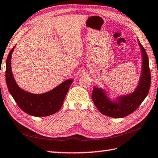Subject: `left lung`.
Returning <instances> with one entry per match:
<instances>
[{"label":"left lung","mask_w":158,"mask_h":158,"mask_svg":"<svg viewBox=\"0 0 158 158\" xmlns=\"http://www.w3.org/2000/svg\"><path fill=\"white\" fill-rule=\"evenodd\" d=\"M142 55L141 74L139 84L134 92L117 97L112 101L104 89L94 87L92 100L95 106L102 114L121 118L134 112L146 98L151 86V72L148 57L141 43H139Z\"/></svg>","instance_id":"left-lung-1"}]
</instances>
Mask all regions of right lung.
<instances>
[{
  "label": "right lung",
  "mask_w": 158,
  "mask_h": 158,
  "mask_svg": "<svg viewBox=\"0 0 158 158\" xmlns=\"http://www.w3.org/2000/svg\"><path fill=\"white\" fill-rule=\"evenodd\" d=\"M15 46L10 51L6 60V80L10 94L18 106L29 115L46 117L55 114L61 108L73 80H65L51 91L41 94H31L20 89L14 79L11 68V57Z\"/></svg>",
  "instance_id": "add662e5"
}]
</instances>
